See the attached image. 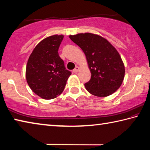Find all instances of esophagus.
Here are the masks:
<instances>
[{
	"instance_id": "obj_1",
	"label": "esophagus",
	"mask_w": 150,
	"mask_h": 150,
	"mask_svg": "<svg viewBox=\"0 0 150 150\" xmlns=\"http://www.w3.org/2000/svg\"><path fill=\"white\" fill-rule=\"evenodd\" d=\"M80 70V68L79 67H76L74 69H73V72L74 73H77Z\"/></svg>"
}]
</instances>
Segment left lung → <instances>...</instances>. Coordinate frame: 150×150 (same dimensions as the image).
Instances as JSON below:
<instances>
[{"mask_svg": "<svg viewBox=\"0 0 150 150\" xmlns=\"http://www.w3.org/2000/svg\"><path fill=\"white\" fill-rule=\"evenodd\" d=\"M69 38L83 51L91 73V78L85 84L92 95L104 97L112 95L120 87L125 67L116 48L99 35L81 33L70 35Z\"/></svg>", "mask_w": 150, "mask_h": 150, "instance_id": "obj_1", "label": "left lung"}]
</instances>
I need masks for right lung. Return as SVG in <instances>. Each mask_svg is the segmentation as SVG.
Returning <instances> with one entry per match:
<instances>
[{
    "label": "right lung",
    "instance_id": "obj_1",
    "mask_svg": "<svg viewBox=\"0 0 150 150\" xmlns=\"http://www.w3.org/2000/svg\"><path fill=\"white\" fill-rule=\"evenodd\" d=\"M63 35L42 40L28 60L26 77L32 91L44 99H52L62 93L71 73L65 69L58 50Z\"/></svg>",
    "mask_w": 150,
    "mask_h": 150
}]
</instances>
